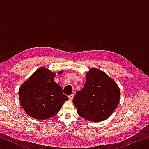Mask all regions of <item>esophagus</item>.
I'll return each instance as SVG.
<instances>
[{
	"label": "esophagus",
	"mask_w": 149,
	"mask_h": 149,
	"mask_svg": "<svg viewBox=\"0 0 149 149\" xmlns=\"http://www.w3.org/2000/svg\"><path fill=\"white\" fill-rule=\"evenodd\" d=\"M74 95L72 94V95H69V96H68V98H69V99H70V100H72V99H74Z\"/></svg>",
	"instance_id": "obj_1"
}]
</instances>
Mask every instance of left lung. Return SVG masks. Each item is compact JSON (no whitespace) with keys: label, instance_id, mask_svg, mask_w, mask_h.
Masks as SVG:
<instances>
[{"label":"left lung","instance_id":"obj_1","mask_svg":"<svg viewBox=\"0 0 149 149\" xmlns=\"http://www.w3.org/2000/svg\"><path fill=\"white\" fill-rule=\"evenodd\" d=\"M120 91L112 79L91 68L83 89L73 99L77 114L90 122H102L110 116L119 104Z\"/></svg>","mask_w":149,"mask_h":149}]
</instances>
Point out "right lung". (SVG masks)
Masks as SVG:
<instances>
[{
    "mask_svg": "<svg viewBox=\"0 0 149 149\" xmlns=\"http://www.w3.org/2000/svg\"><path fill=\"white\" fill-rule=\"evenodd\" d=\"M55 75L41 68L20 87L19 98L22 107L29 116L38 120L51 118L68 100L63 94L62 87L54 81Z\"/></svg>",
    "mask_w": 149,
    "mask_h": 149,
    "instance_id": "obj_1",
    "label": "right lung"
}]
</instances>
